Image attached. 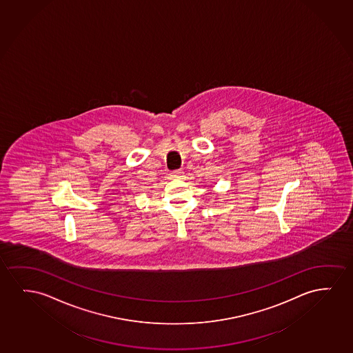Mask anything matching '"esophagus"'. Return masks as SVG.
<instances>
[{
  "label": "esophagus",
  "mask_w": 353,
  "mask_h": 353,
  "mask_svg": "<svg viewBox=\"0 0 353 353\" xmlns=\"http://www.w3.org/2000/svg\"><path fill=\"white\" fill-rule=\"evenodd\" d=\"M183 175H184V172H183V170H180V169L173 170V172L170 173V176L174 178V179H181V178H183Z\"/></svg>",
  "instance_id": "obj_1"
}]
</instances>
